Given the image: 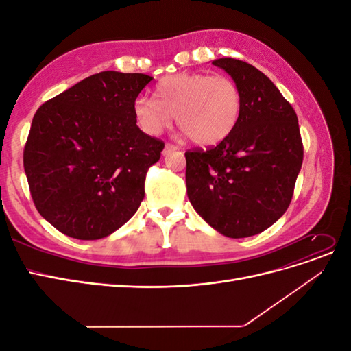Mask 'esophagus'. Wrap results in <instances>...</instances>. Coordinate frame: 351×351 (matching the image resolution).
<instances>
[{"label": "esophagus", "instance_id": "obj_1", "mask_svg": "<svg viewBox=\"0 0 351 351\" xmlns=\"http://www.w3.org/2000/svg\"><path fill=\"white\" fill-rule=\"evenodd\" d=\"M177 149V146L176 145H171V143H167L165 145V147H164V151H162V154L164 155H167L169 151H176Z\"/></svg>", "mask_w": 351, "mask_h": 351}]
</instances>
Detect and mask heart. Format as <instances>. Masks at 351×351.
<instances>
[{"instance_id":"1","label":"heart","mask_w":351,"mask_h":351,"mask_svg":"<svg viewBox=\"0 0 351 351\" xmlns=\"http://www.w3.org/2000/svg\"><path fill=\"white\" fill-rule=\"evenodd\" d=\"M154 99L139 97L133 117L139 129L158 136L176 123L199 145H214L234 129L241 112L239 84L224 74L177 73L158 82Z\"/></svg>"}]
</instances>
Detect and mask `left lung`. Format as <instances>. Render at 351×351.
<instances>
[{
	"instance_id": "obj_1",
	"label": "left lung",
	"mask_w": 351,
	"mask_h": 351,
	"mask_svg": "<svg viewBox=\"0 0 351 351\" xmlns=\"http://www.w3.org/2000/svg\"><path fill=\"white\" fill-rule=\"evenodd\" d=\"M212 64L239 84L241 112L218 145L184 154L187 196L221 234L250 237L290 206L303 162L299 121L290 102L256 67L228 57Z\"/></svg>"
}]
</instances>
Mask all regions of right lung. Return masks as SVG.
<instances>
[{
    "mask_svg": "<svg viewBox=\"0 0 351 351\" xmlns=\"http://www.w3.org/2000/svg\"><path fill=\"white\" fill-rule=\"evenodd\" d=\"M152 77L101 71L42 104L23 165L39 214L79 240L110 236L145 196L146 173L165 143L136 125L133 104Z\"/></svg>",
    "mask_w": 351,
    "mask_h": 351,
    "instance_id": "add662e5",
    "label": "right lung"
}]
</instances>
